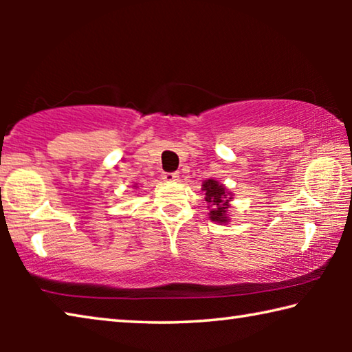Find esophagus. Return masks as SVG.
I'll list each match as a JSON object with an SVG mask.
<instances>
[{"label": "esophagus", "instance_id": "esophagus-1", "mask_svg": "<svg viewBox=\"0 0 352 352\" xmlns=\"http://www.w3.org/2000/svg\"><path fill=\"white\" fill-rule=\"evenodd\" d=\"M164 182H177L178 180V172H164L162 175Z\"/></svg>", "mask_w": 352, "mask_h": 352}]
</instances>
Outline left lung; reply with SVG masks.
Wrapping results in <instances>:
<instances>
[{"mask_svg": "<svg viewBox=\"0 0 352 352\" xmlns=\"http://www.w3.org/2000/svg\"><path fill=\"white\" fill-rule=\"evenodd\" d=\"M201 190L205 192V200L210 210V219L217 223H228V208H230V192L222 183L214 178H208L201 184Z\"/></svg>", "mask_w": 352, "mask_h": 352, "instance_id": "1", "label": "left lung"}]
</instances>
